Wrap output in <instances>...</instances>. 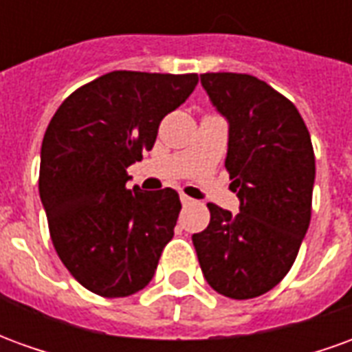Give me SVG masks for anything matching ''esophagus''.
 Segmentation results:
<instances>
[{"instance_id": "esophagus-1", "label": "esophagus", "mask_w": 352, "mask_h": 352, "mask_svg": "<svg viewBox=\"0 0 352 352\" xmlns=\"http://www.w3.org/2000/svg\"><path fill=\"white\" fill-rule=\"evenodd\" d=\"M181 201H183V206H190V204H194V199H192L190 196H186V194H181Z\"/></svg>"}]
</instances>
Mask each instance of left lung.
<instances>
[{"label":"left lung","mask_w":352,"mask_h":352,"mask_svg":"<svg viewBox=\"0 0 352 352\" xmlns=\"http://www.w3.org/2000/svg\"><path fill=\"white\" fill-rule=\"evenodd\" d=\"M201 85L230 122L224 166L239 213L207 204L211 221L192 236L201 272L219 294H265L294 264L309 228L315 153L290 100L247 73H204Z\"/></svg>","instance_id":"1"}]
</instances>
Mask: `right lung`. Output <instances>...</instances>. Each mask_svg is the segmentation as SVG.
Returning a JSON list of instances; mask_svg holds the SVG:
<instances>
[{"instance_id": "obj_1", "label": "right lung", "mask_w": 352, "mask_h": 352, "mask_svg": "<svg viewBox=\"0 0 352 352\" xmlns=\"http://www.w3.org/2000/svg\"><path fill=\"white\" fill-rule=\"evenodd\" d=\"M198 85L196 73L111 72L69 94L45 131L39 196L62 264L103 298L153 279L171 241L181 199L173 188H126L162 118Z\"/></svg>"}]
</instances>
